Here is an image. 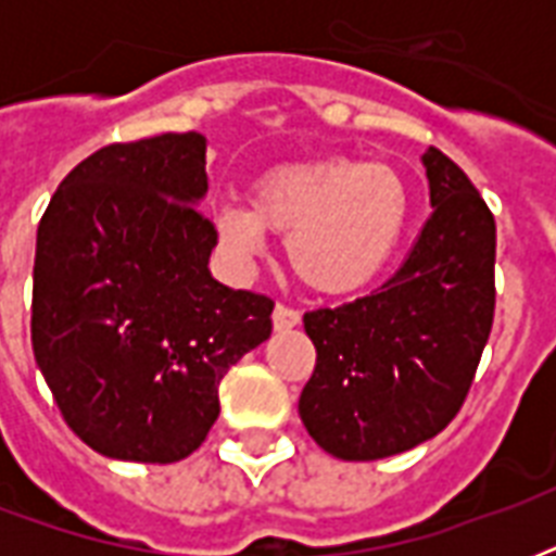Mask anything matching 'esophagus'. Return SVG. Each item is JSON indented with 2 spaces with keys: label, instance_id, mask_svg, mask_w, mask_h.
I'll use <instances>...</instances> for the list:
<instances>
[{
  "label": "esophagus",
  "instance_id": "34e87169",
  "mask_svg": "<svg viewBox=\"0 0 556 556\" xmlns=\"http://www.w3.org/2000/svg\"><path fill=\"white\" fill-rule=\"evenodd\" d=\"M300 312L296 308H288V305H277L274 308V329L277 331H288V329H296L300 326Z\"/></svg>",
  "mask_w": 556,
  "mask_h": 556
}]
</instances>
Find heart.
I'll return each instance as SVG.
<instances>
[{"mask_svg":"<svg viewBox=\"0 0 556 556\" xmlns=\"http://www.w3.org/2000/svg\"><path fill=\"white\" fill-rule=\"evenodd\" d=\"M406 187L387 164L323 159L256 178L251 207L216 210L218 242L236 260L265 251V230L288 239L296 277L323 294H352L387 270L404 239Z\"/></svg>","mask_w":556,"mask_h":556,"instance_id":"b5f03b06","label":"heart"}]
</instances>
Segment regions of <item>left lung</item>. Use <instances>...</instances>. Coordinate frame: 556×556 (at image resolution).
<instances>
[{
	"mask_svg": "<svg viewBox=\"0 0 556 556\" xmlns=\"http://www.w3.org/2000/svg\"><path fill=\"white\" fill-rule=\"evenodd\" d=\"M432 213L378 291L303 317L317 364L300 418L326 453L375 462L439 435L491 338L496 222L441 150L421 155Z\"/></svg>",
	"mask_w": 556,
	"mask_h": 556,
	"instance_id": "8db88e82",
	"label": "left lung"
}]
</instances>
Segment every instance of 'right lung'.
I'll list each match as a JSON object with an SVG mask.
<instances>
[{"mask_svg": "<svg viewBox=\"0 0 556 556\" xmlns=\"http://www.w3.org/2000/svg\"><path fill=\"white\" fill-rule=\"evenodd\" d=\"M207 141L103 147L37 230L30 343L65 424L100 456L169 465L201 447L225 371L270 338L274 300L210 274Z\"/></svg>", "mask_w": 556, "mask_h": 556, "instance_id": "1", "label": "right lung"}]
</instances>
